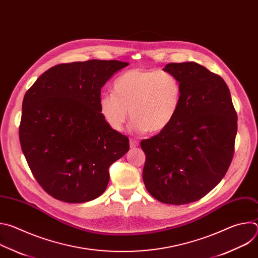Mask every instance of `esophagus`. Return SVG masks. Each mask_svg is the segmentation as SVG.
<instances>
[{
    "label": "esophagus",
    "mask_w": 258,
    "mask_h": 258,
    "mask_svg": "<svg viewBox=\"0 0 258 258\" xmlns=\"http://www.w3.org/2000/svg\"><path fill=\"white\" fill-rule=\"evenodd\" d=\"M139 144H140V142H139L138 140H136V139H131V140H130V146H131V148H136V147L139 146Z\"/></svg>",
    "instance_id": "esophagus-1"
}]
</instances>
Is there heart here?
<instances>
[{"mask_svg":"<svg viewBox=\"0 0 258 258\" xmlns=\"http://www.w3.org/2000/svg\"><path fill=\"white\" fill-rule=\"evenodd\" d=\"M113 92L101 95V115L112 130L120 132L130 116L137 133H159L174 119L181 102V86L164 70L130 69L113 84Z\"/></svg>","mask_w":258,"mask_h":258,"instance_id":"heart-1","label":"heart"}]
</instances>
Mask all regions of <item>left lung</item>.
<instances>
[{
  "mask_svg": "<svg viewBox=\"0 0 258 258\" xmlns=\"http://www.w3.org/2000/svg\"><path fill=\"white\" fill-rule=\"evenodd\" d=\"M177 78L181 102L171 123L141 141L145 187L162 203L181 205L208 194L232 162L237 112L225 81L195 62L163 68Z\"/></svg>",
  "mask_w": 258,
  "mask_h": 258,
  "instance_id": "1",
  "label": "left lung"
}]
</instances>
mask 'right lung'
<instances>
[{"instance_id":"obj_1","label":"right lung","mask_w":258,"mask_h":258,"mask_svg":"<svg viewBox=\"0 0 258 258\" xmlns=\"http://www.w3.org/2000/svg\"><path fill=\"white\" fill-rule=\"evenodd\" d=\"M128 63L88 60L45 71L22 103L19 140L27 164L53 198L84 203L104 193L109 167L130 149L128 138L101 115V88Z\"/></svg>"}]
</instances>
